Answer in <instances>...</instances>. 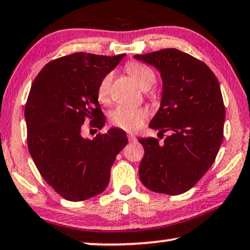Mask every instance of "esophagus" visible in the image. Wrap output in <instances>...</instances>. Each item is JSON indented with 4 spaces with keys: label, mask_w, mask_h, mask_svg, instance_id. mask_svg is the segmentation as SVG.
I'll return each mask as SVG.
<instances>
[{
    "label": "esophagus",
    "mask_w": 250,
    "mask_h": 250,
    "mask_svg": "<svg viewBox=\"0 0 250 250\" xmlns=\"http://www.w3.org/2000/svg\"><path fill=\"white\" fill-rule=\"evenodd\" d=\"M128 139H129L130 143H135V141H137V138L133 136V135H129L128 136Z\"/></svg>",
    "instance_id": "obj_1"
}]
</instances>
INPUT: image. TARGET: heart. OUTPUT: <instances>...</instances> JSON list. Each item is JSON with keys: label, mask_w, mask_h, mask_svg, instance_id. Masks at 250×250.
Returning a JSON list of instances; mask_svg holds the SVG:
<instances>
[{"label": "heart", "mask_w": 250, "mask_h": 250, "mask_svg": "<svg viewBox=\"0 0 250 250\" xmlns=\"http://www.w3.org/2000/svg\"><path fill=\"white\" fill-rule=\"evenodd\" d=\"M128 73L133 77L139 86L147 91L156 82L155 73L151 68L139 62H131L126 66ZM113 73H107L103 76L98 87V99L101 102L109 100L111 83H112ZM147 118V111L141 107H132L119 105L111 111L110 121L113 125L125 130V131H136L143 125L145 119Z\"/></svg>", "instance_id": "heart-1"}]
</instances>
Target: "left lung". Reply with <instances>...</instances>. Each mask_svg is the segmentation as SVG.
Listing matches in <instances>:
<instances>
[{"mask_svg": "<svg viewBox=\"0 0 250 250\" xmlns=\"http://www.w3.org/2000/svg\"><path fill=\"white\" fill-rule=\"evenodd\" d=\"M133 57L161 73V106L149 126L170 131L163 145L156 138L139 139L145 149L140 181L152 192L182 194L208 172L221 146L226 110L220 85L203 62L175 48Z\"/></svg>", "mask_w": 250, "mask_h": 250, "instance_id": "obj_1", "label": "left lung"}]
</instances>
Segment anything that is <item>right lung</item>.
Returning a JSON list of instances; mask_svg holds the SVG:
<instances>
[{
	"mask_svg": "<svg viewBox=\"0 0 250 250\" xmlns=\"http://www.w3.org/2000/svg\"><path fill=\"white\" fill-rule=\"evenodd\" d=\"M125 56H64L48 62L31 85L24 109L29 152L43 180L68 201L102 193L115 157L128 144L120 128L93 139L82 136L87 119L92 126H104L99 84Z\"/></svg>",
	"mask_w": 250,
	"mask_h": 250,
	"instance_id": "right-lung-1",
	"label": "right lung"
}]
</instances>
